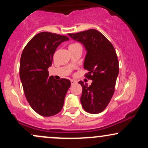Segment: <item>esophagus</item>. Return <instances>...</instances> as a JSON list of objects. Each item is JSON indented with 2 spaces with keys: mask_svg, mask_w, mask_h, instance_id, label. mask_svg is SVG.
<instances>
[{
  "mask_svg": "<svg viewBox=\"0 0 148 148\" xmlns=\"http://www.w3.org/2000/svg\"><path fill=\"white\" fill-rule=\"evenodd\" d=\"M76 81H74V80H71V84H72V85L76 84Z\"/></svg>",
  "mask_w": 148,
  "mask_h": 148,
  "instance_id": "34e87169",
  "label": "esophagus"
}]
</instances>
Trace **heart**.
Here are the masks:
<instances>
[{"instance_id": "heart-1", "label": "heart", "mask_w": 148, "mask_h": 148, "mask_svg": "<svg viewBox=\"0 0 148 148\" xmlns=\"http://www.w3.org/2000/svg\"><path fill=\"white\" fill-rule=\"evenodd\" d=\"M76 45H79L78 44H72V45H69V47H74V46H76Z\"/></svg>"}]
</instances>
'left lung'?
<instances>
[{
	"mask_svg": "<svg viewBox=\"0 0 148 148\" xmlns=\"http://www.w3.org/2000/svg\"><path fill=\"white\" fill-rule=\"evenodd\" d=\"M68 35L83 44L87 51L84 67L88 71L86 76L92 82L90 86L81 81L79 82L83 88V108L89 113H101L113 95L118 76V59L114 47L104 35L95 29Z\"/></svg>",
	"mask_w": 148,
	"mask_h": 148,
	"instance_id": "8db88e82",
	"label": "left lung"
}]
</instances>
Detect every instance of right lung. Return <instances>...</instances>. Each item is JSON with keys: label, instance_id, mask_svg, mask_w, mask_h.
Segmentation results:
<instances>
[{"label": "right lung", "instance_id": "add662e5", "mask_svg": "<svg viewBox=\"0 0 148 148\" xmlns=\"http://www.w3.org/2000/svg\"><path fill=\"white\" fill-rule=\"evenodd\" d=\"M68 40L67 36L42 32L35 35L22 52L19 75L25 96L31 108L42 116H53L62 110L71 86L69 79L49 77L48 72L58 47Z\"/></svg>", "mask_w": 148, "mask_h": 148}]
</instances>
